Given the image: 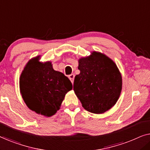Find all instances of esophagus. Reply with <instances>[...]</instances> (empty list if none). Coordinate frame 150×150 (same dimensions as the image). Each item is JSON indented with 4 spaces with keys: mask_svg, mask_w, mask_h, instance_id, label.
Returning a JSON list of instances; mask_svg holds the SVG:
<instances>
[{
    "mask_svg": "<svg viewBox=\"0 0 150 150\" xmlns=\"http://www.w3.org/2000/svg\"><path fill=\"white\" fill-rule=\"evenodd\" d=\"M74 74H71L69 75V79L70 80V81L71 82V83H74Z\"/></svg>",
    "mask_w": 150,
    "mask_h": 150,
    "instance_id": "obj_1",
    "label": "esophagus"
}]
</instances>
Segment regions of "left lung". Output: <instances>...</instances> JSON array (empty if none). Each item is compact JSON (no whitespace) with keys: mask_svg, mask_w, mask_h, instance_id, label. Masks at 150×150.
Segmentation results:
<instances>
[{"mask_svg":"<svg viewBox=\"0 0 150 150\" xmlns=\"http://www.w3.org/2000/svg\"><path fill=\"white\" fill-rule=\"evenodd\" d=\"M79 74L74 91L86 110L102 114L115 106L122 89V77L116 63L104 53L93 51L79 59Z\"/></svg>","mask_w":150,"mask_h":150,"instance_id":"8db88e82","label":"left lung"}]
</instances>
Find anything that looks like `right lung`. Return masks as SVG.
<instances>
[{
	"label": "right lung",
	"instance_id": "add662e5",
	"mask_svg": "<svg viewBox=\"0 0 150 150\" xmlns=\"http://www.w3.org/2000/svg\"><path fill=\"white\" fill-rule=\"evenodd\" d=\"M40 55L30 59L20 77V91L28 108L51 117L60 109L72 84L62 72L53 69L52 62L40 61Z\"/></svg>",
	"mask_w": 150,
	"mask_h": 150
}]
</instances>
